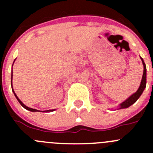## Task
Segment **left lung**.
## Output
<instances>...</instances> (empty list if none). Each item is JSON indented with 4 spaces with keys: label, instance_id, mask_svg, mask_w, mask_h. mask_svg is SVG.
<instances>
[{
    "label": "left lung",
    "instance_id": "1",
    "mask_svg": "<svg viewBox=\"0 0 153 153\" xmlns=\"http://www.w3.org/2000/svg\"><path fill=\"white\" fill-rule=\"evenodd\" d=\"M141 61H142L143 65V73L142 76V80H141V84H140L139 88L137 90V92L135 93H134L133 95H131L128 99H126V101H124L122 104H121L120 105L119 109H125V108H127L129 106H130L132 104H133L134 103L136 102L137 100L139 98V97L141 96V95L142 94L143 91L144 90V89L146 88V64L143 62V60L142 58H141Z\"/></svg>",
    "mask_w": 153,
    "mask_h": 153
}]
</instances>
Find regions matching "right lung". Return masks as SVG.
<instances>
[{"label":"right lung","mask_w":153,"mask_h":153,"mask_svg":"<svg viewBox=\"0 0 153 153\" xmlns=\"http://www.w3.org/2000/svg\"><path fill=\"white\" fill-rule=\"evenodd\" d=\"M11 85H12V91H13L14 95H15V96L16 97V98H17V100H18V102H19L20 104H21V105L23 107H24V108H25L26 109H27V110L31 111V112H37V111H38V110H37V109H32V108H29V107H28V106H27L26 105H24V104H23L22 102H21V100H20L19 98H18V96H17V95H16V94L15 93V92H14V90H13V88H12V83H11ZM49 111H53V110H47V112H49Z\"/></svg>","instance_id":"right-lung-1"}]
</instances>
